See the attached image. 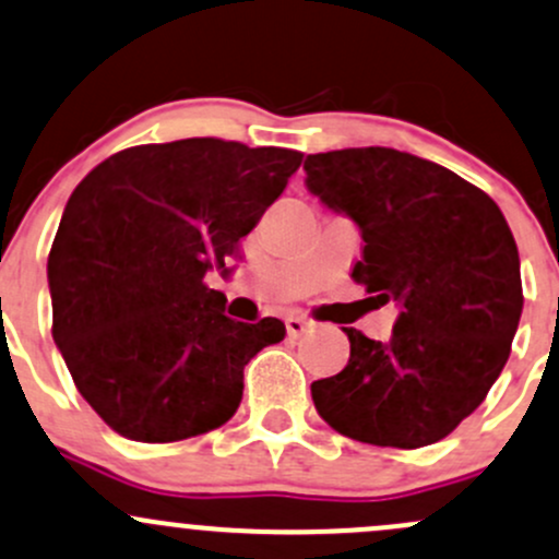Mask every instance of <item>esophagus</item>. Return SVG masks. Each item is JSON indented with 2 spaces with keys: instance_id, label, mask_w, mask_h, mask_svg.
I'll use <instances>...</instances> for the list:
<instances>
[{
  "instance_id": "esophagus-1",
  "label": "esophagus",
  "mask_w": 559,
  "mask_h": 559,
  "mask_svg": "<svg viewBox=\"0 0 559 559\" xmlns=\"http://www.w3.org/2000/svg\"><path fill=\"white\" fill-rule=\"evenodd\" d=\"M308 329H310V321L299 319V316H289V319H286V334H289L292 340L302 337V334L308 332Z\"/></svg>"
}]
</instances>
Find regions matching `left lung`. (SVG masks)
<instances>
[{
	"mask_svg": "<svg viewBox=\"0 0 559 559\" xmlns=\"http://www.w3.org/2000/svg\"><path fill=\"white\" fill-rule=\"evenodd\" d=\"M308 190L358 225L350 278L399 302L388 343L343 326V372L310 385L334 431L378 448L439 442L485 402L522 313L520 254L501 209L457 174L409 152L308 155Z\"/></svg>",
	"mask_w": 559,
	"mask_h": 559,
	"instance_id": "obj_1",
	"label": "left lung"
}]
</instances>
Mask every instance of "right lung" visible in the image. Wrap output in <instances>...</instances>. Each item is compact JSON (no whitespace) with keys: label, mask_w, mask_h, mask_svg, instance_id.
<instances>
[{"label":"right lung","mask_w":559,"mask_h":559,"mask_svg":"<svg viewBox=\"0 0 559 559\" xmlns=\"http://www.w3.org/2000/svg\"><path fill=\"white\" fill-rule=\"evenodd\" d=\"M299 163L284 146L181 139L117 152L72 192L47 257L52 340L111 431L160 444L233 418L243 367L286 326L233 321L205 273H227Z\"/></svg>","instance_id":"1"}]
</instances>
